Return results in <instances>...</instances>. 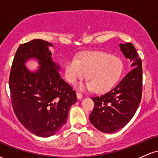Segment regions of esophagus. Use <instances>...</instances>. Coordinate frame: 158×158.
<instances>
[{"label": "esophagus", "mask_w": 158, "mask_h": 158, "mask_svg": "<svg viewBox=\"0 0 158 158\" xmlns=\"http://www.w3.org/2000/svg\"><path fill=\"white\" fill-rule=\"evenodd\" d=\"M76 96H77L78 99H82L83 98V95L79 92H76Z\"/></svg>", "instance_id": "obj_1"}]
</instances>
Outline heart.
Wrapping results in <instances>:
<instances>
[{"label": "heart", "instance_id": "b5f03b06", "mask_svg": "<svg viewBox=\"0 0 158 158\" xmlns=\"http://www.w3.org/2000/svg\"><path fill=\"white\" fill-rule=\"evenodd\" d=\"M122 69V61L118 57L104 52H88L77 59L67 60L65 75L67 80L74 84L87 74V87H92L94 91H103L118 79Z\"/></svg>", "mask_w": 158, "mask_h": 158}]
</instances>
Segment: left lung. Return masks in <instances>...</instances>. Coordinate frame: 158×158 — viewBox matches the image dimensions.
<instances>
[{"instance_id":"1","label":"left lung","mask_w":158,"mask_h":158,"mask_svg":"<svg viewBox=\"0 0 158 158\" xmlns=\"http://www.w3.org/2000/svg\"><path fill=\"white\" fill-rule=\"evenodd\" d=\"M121 52L133 67L107 92L92 97L94 107L89 115L94 127L103 133H113L126 125L137 110L143 93L142 60L133 44L120 43Z\"/></svg>"}]
</instances>
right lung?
<instances>
[{
	"mask_svg": "<svg viewBox=\"0 0 158 158\" xmlns=\"http://www.w3.org/2000/svg\"><path fill=\"white\" fill-rule=\"evenodd\" d=\"M51 43L40 39L21 44L15 52L9 78L12 106L18 120L27 131L48 137L67 122L71 106L77 100L75 91L60 77L51 58ZM34 57L41 65L30 72L26 60Z\"/></svg>",
	"mask_w": 158,
	"mask_h": 158,
	"instance_id": "right-lung-1",
	"label": "right lung"
}]
</instances>
